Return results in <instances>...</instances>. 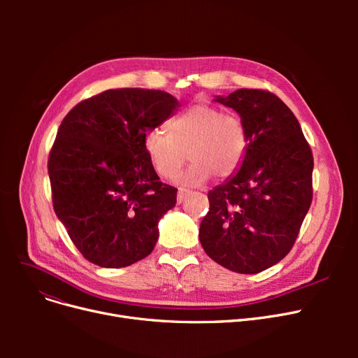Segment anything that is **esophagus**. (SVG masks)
<instances>
[{
	"label": "esophagus",
	"mask_w": 358,
	"mask_h": 358,
	"mask_svg": "<svg viewBox=\"0 0 358 358\" xmlns=\"http://www.w3.org/2000/svg\"><path fill=\"white\" fill-rule=\"evenodd\" d=\"M187 194H190V190H187V189H178L177 203H178V204H180V203H182V201H184V199L187 197Z\"/></svg>",
	"instance_id": "1"
}]
</instances>
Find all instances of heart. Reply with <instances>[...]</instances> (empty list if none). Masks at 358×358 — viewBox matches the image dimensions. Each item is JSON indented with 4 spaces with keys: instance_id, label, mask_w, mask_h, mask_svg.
<instances>
[{
    "instance_id": "b5f03b06",
    "label": "heart",
    "mask_w": 358,
    "mask_h": 358,
    "mask_svg": "<svg viewBox=\"0 0 358 358\" xmlns=\"http://www.w3.org/2000/svg\"><path fill=\"white\" fill-rule=\"evenodd\" d=\"M166 131H148L143 149L154 171L162 178L176 177L189 152L193 162L178 177L181 184H201L213 174L219 178L234 176L250 145L243 120L210 104L187 108L168 123Z\"/></svg>"
}]
</instances>
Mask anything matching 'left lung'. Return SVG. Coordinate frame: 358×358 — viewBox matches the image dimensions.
<instances>
[{"label": "left lung", "mask_w": 358, "mask_h": 358, "mask_svg": "<svg viewBox=\"0 0 358 358\" xmlns=\"http://www.w3.org/2000/svg\"><path fill=\"white\" fill-rule=\"evenodd\" d=\"M215 101L238 113L250 145L238 171L209 192L199 238L222 267L257 274L283 259L297 238L312 203V150L273 92L241 88Z\"/></svg>", "instance_id": "8db88e82"}]
</instances>
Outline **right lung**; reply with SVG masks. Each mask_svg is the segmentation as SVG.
Listing matches in <instances>:
<instances>
[{
	"instance_id": "add662e5",
	"label": "right lung",
	"mask_w": 358,
	"mask_h": 358,
	"mask_svg": "<svg viewBox=\"0 0 358 358\" xmlns=\"http://www.w3.org/2000/svg\"><path fill=\"white\" fill-rule=\"evenodd\" d=\"M178 107L165 91L119 88L81 101L62 120L48 161L53 209L92 264L122 268L152 252L177 189L159 181L143 138Z\"/></svg>"
}]
</instances>
